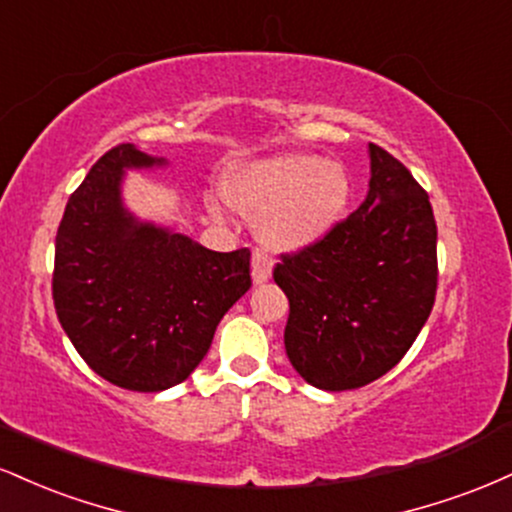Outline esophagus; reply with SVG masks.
Returning <instances> with one entry per match:
<instances>
[{
  "label": "esophagus",
  "mask_w": 512,
  "mask_h": 512,
  "mask_svg": "<svg viewBox=\"0 0 512 512\" xmlns=\"http://www.w3.org/2000/svg\"><path fill=\"white\" fill-rule=\"evenodd\" d=\"M272 276V257L264 250L252 252V281L255 284H264Z\"/></svg>",
  "instance_id": "esophagus-1"
}]
</instances>
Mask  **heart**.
I'll list each match as a JSON object with an SVG mask.
<instances>
[{
  "label": "heart",
  "mask_w": 512,
  "mask_h": 512,
  "mask_svg": "<svg viewBox=\"0 0 512 512\" xmlns=\"http://www.w3.org/2000/svg\"><path fill=\"white\" fill-rule=\"evenodd\" d=\"M351 180L342 163L315 154H279L250 163L228 182V199L257 219L272 250H301L342 221Z\"/></svg>",
  "instance_id": "1"
}]
</instances>
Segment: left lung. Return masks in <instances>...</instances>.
Returning a JSON list of instances; mask_svg holds the SVG:
<instances>
[{"label": "left lung", "instance_id": "left-lung-1", "mask_svg": "<svg viewBox=\"0 0 512 512\" xmlns=\"http://www.w3.org/2000/svg\"><path fill=\"white\" fill-rule=\"evenodd\" d=\"M368 154L366 202L274 267L291 308L286 356L305 383L330 392L356 390L395 368L438 289V231L426 190L385 149L368 144Z\"/></svg>", "mask_w": 512, "mask_h": 512}]
</instances>
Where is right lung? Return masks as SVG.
<instances>
[{
  "label": "right lung",
  "instance_id": "add662e5",
  "mask_svg": "<svg viewBox=\"0 0 512 512\" xmlns=\"http://www.w3.org/2000/svg\"><path fill=\"white\" fill-rule=\"evenodd\" d=\"M163 163L134 144L110 149L69 197L55 238L52 301L62 330L101 378L132 392L182 383L252 286L248 248L207 250L125 209V170Z\"/></svg>",
  "mask_w": 512,
  "mask_h": 512
}]
</instances>
